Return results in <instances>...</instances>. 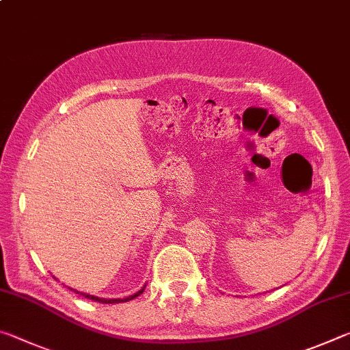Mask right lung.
Listing matches in <instances>:
<instances>
[{
	"label": "right lung",
	"mask_w": 350,
	"mask_h": 350,
	"mask_svg": "<svg viewBox=\"0 0 350 350\" xmlns=\"http://www.w3.org/2000/svg\"><path fill=\"white\" fill-rule=\"evenodd\" d=\"M145 287H146V286L142 287V288L139 290V292H135L134 295H129V296H126V298H112V299H108V298H98V296H94V295H90V293L77 292V290H74V288H70V290H74V292L83 295V296H85V298H88V299L97 301V303H102V304H114V303H126V301H131V299H134V298H137V296H139L140 293H144Z\"/></svg>",
	"instance_id": "1"
}]
</instances>
